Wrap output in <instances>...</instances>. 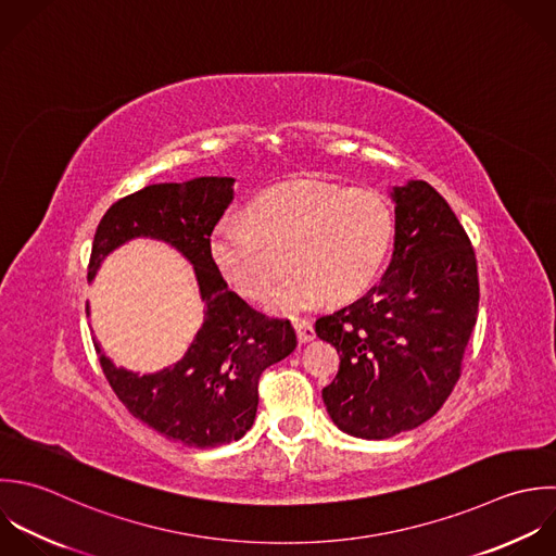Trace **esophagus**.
I'll list each match as a JSON object with an SVG mask.
<instances>
[{
    "mask_svg": "<svg viewBox=\"0 0 556 556\" xmlns=\"http://www.w3.org/2000/svg\"><path fill=\"white\" fill-rule=\"evenodd\" d=\"M292 325H294V329H296V338H299V342H309V340H314V338H316V331H314L312 320L294 316V318H292Z\"/></svg>",
    "mask_w": 556,
    "mask_h": 556,
    "instance_id": "esophagus-1",
    "label": "esophagus"
}]
</instances>
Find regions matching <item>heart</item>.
I'll use <instances>...</instances> for the list:
<instances>
[{
  "mask_svg": "<svg viewBox=\"0 0 556 556\" xmlns=\"http://www.w3.org/2000/svg\"><path fill=\"white\" fill-rule=\"evenodd\" d=\"M394 229V210L375 190L296 181L253 199L247 218L225 216L210 253L249 299H260L292 262L296 270L268 292L266 305L299 309L325 294L344 301L368 290L390 255Z\"/></svg>",
  "mask_w": 556,
  "mask_h": 556,
  "instance_id": "b5f03b06",
  "label": "heart"
}]
</instances>
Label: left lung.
<instances>
[{"label":"left lung","instance_id":"8db88e82","mask_svg":"<svg viewBox=\"0 0 556 556\" xmlns=\"http://www.w3.org/2000/svg\"><path fill=\"white\" fill-rule=\"evenodd\" d=\"M394 253L381 281L316 320L340 355L323 401L336 427L364 440L412 431L440 412L462 377L479 314L475 247L427 181L392 192Z\"/></svg>","mask_w":556,"mask_h":556}]
</instances>
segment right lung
<instances>
[{
  "label": "right lung",
  "instance_id": "1",
  "mask_svg": "<svg viewBox=\"0 0 556 556\" xmlns=\"http://www.w3.org/2000/svg\"><path fill=\"white\" fill-rule=\"evenodd\" d=\"M233 199L231 177L153 184L110 205L94 231L88 281L103 257L131 238H157L194 266L203 325L188 353L155 375L116 368L94 342L103 375L142 425L192 448L240 440L255 420L262 372L296 349L290 320L253 309L227 288L210 253V236ZM88 314V307H86Z\"/></svg>",
  "mask_w": 556,
  "mask_h": 556
}]
</instances>
